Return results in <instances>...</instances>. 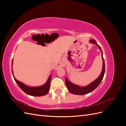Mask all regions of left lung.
Instances as JSON below:
<instances>
[{
  "instance_id": "obj_1",
  "label": "left lung",
  "mask_w": 126,
  "mask_h": 126,
  "mask_svg": "<svg viewBox=\"0 0 126 126\" xmlns=\"http://www.w3.org/2000/svg\"><path fill=\"white\" fill-rule=\"evenodd\" d=\"M90 43H92L98 46L100 50L101 51L102 53V58L103 60V65H102V70L101 72L100 75L99 76V77L95 80L94 81L90 83L89 85L85 87H81L78 86L74 84V83H72L70 81H69L67 79V78H65V82H66V85L67 87V88L70 92L71 94H78V95H81V94H85L88 93H89L91 91L94 90L99 85L100 82H101L102 80L104 78V76L105 75V61L104 59L103 58V54L102 51L101 50V49L100 47L99 46L96 41L94 40H90Z\"/></svg>"
}]
</instances>
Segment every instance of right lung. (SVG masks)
Returning <instances> with one entry per match:
<instances>
[{"label":"right lung","instance_id":"add662e5","mask_svg":"<svg viewBox=\"0 0 126 126\" xmlns=\"http://www.w3.org/2000/svg\"><path fill=\"white\" fill-rule=\"evenodd\" d=\"M12 64H13V61H12ZM12 74L15 81L16 82L17 85L23 91H24L26 94L32 96H44V95L47 94L49 92V88H50V79L51 78V76H49L47 81L45 85L40 87H30L26 86L25 84H24L23 83H22L19 81L17 80L14 77L13 70H12Z\"/></svg>","mask_w":126,"mask_h":126}]
</instances>
